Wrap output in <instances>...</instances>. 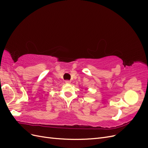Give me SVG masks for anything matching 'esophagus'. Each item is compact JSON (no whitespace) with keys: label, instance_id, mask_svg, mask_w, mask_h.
<instances>
[{"label":"esophagus","instance_id":"1","mask_svg":"<svg viewBox=\"0 0 148 148\" xmlns=\"http://www.w3.org/2000/svg\"><path fill=\"white\" fill-rule=\"evenodd\" d=\"M65 83H66V84H70V83H71V82L69 81V80H66V81H65Z\"/></svg>","mask_w":148,"mask_h":148}]
</instances>
